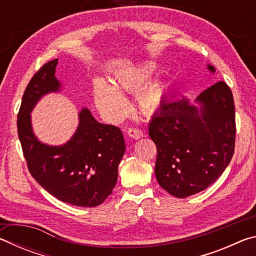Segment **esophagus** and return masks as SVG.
Returning a JSON list of instances; mask_svg holds the SVG:
<instances>
[{
    "mask_svg": "<svg viewBox=\"0 0 256 256\" xmlns=\"http://www.w3.org/2000/svg\"><path fill=\"white\" fill-rule=\"evenodd\" d=\"M128 136L130 138H134V140H138V138H140L144 136V132H142L141 130L136 128H130L128 130Z\"/></svg>",
    "mask_w": 256,
    "mask_h": 256,
    "instance_id": "1",
    "label": "esophagus"
}]
</instances>
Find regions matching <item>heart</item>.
<instances>
[{
    "mask_svg": "<svg viewBox=\"0 0 256 256\" xmlns=\"http://www.w3.org/2000/svg\"><path fill=\"white\" fill-rule=\"evenodd\" d=\"M154 73L151 66H141L134 68L118 71L115 74L116 84L130 92H136V102L138 110L144 114H152L162 105L166 94V86L162 81L142 88ZM94 102L100 114L107 120H115L122 118L128 110L125 98L118 92L114 86L102 79H96L94 82Z\"/></svg>",
    "mask_w": 256,
    "mask_h": 256,
    "instance_id": "b5f03b06",
    "label": "heart"
}]
</instances>
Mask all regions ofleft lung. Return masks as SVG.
Returning <instances> with one entry per match:
<instances>
[{
	"mask_svg": "<svg viewBox=\"0 0 256 256\" xmlns=\"http://www.w3.org/2000/svg\"><path fill=\"white\" fill-rule=\"evenodd\" d=\"M211 73L216 68L208 64ZM196 104L166 100L154 115L149 136L157 146L154 174L175 198L206 190L229 164L235 149V105L224 81L206 89Z\"/></svg>",
	"mask_w": 256,
	"mask_h": 256,
	"instance_id": "1",
	"label": "left lung"
}]
</instances>
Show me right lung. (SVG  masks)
I'll return each mask as SVG.
<instances>
[{
  "label": "right lung",
  "instance_id": "add662e5",
  "mask_svg": "<svg viewBox=\"0 0 256 256\" xmlns=\"http://www.w3.org/2000/svg\"><path fill=\"white\" fill-rule=\"evenodd\" d=\"M58 63V58L46 63L26 88L16 122L19 140L30 174L42 188L62 202L94 208L116 185L124 138L118 128L97 122L84 107L76 132L66 144L52 146L38 140L30 112L46 94L62 90L55 76Z\"/></svg>",
  "mask_w": 256,
  "mask_h": 256
}]
</instances>
